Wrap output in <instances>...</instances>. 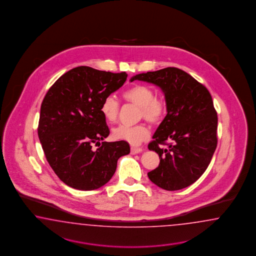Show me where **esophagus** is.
Wrapping results in <instances>:
<instances>
[{"instance_id":"34e87169","label":"esophagus","mask_w":256,"mask_h":256,"mask_svg":"<svg viewBox=\"0 0 256 256\" xmlns=\"http://www.w3.org/2000/svg\"><path fill=\"white\" fill-rule=\"evenodd\" d=\"M142 151H144L142 148H132V149H130V153H132V155L138 154V153H140V152H142Z\"/></svg>"}]
</instances>
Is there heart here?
I'll return each mask as SVG.
<instances>
[{
  "label": "heart",
  "mask_w": 256,
  "mask_h": 256,
  "mask_svg": "<svg viewBox=\"0 0 256 256\" xmlns=\"http://www.w3.org/2000/svg\"><path fill=\"white\" fill-rule=\"evenodd\" d=\"M126 102L140 108V116L144 117L151 124H156L165 114L166 106L162 100L156 98L151 88L142 84H135L126 89L122 94ZM101 112L108 123H114L119 114V103L114 96H108L102 102ZM112 136L116 140L128 142L132 146H138L149 136V130L144 124L128 126L120 124L114 128Z\"/></svg>",
  "instance_id": "obj_1"
}]
</instances>
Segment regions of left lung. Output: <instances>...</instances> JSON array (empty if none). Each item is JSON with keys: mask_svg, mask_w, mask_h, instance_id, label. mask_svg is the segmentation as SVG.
Masks as SVG:
<instances>
[{"mask_svg": "<svg viewBox=\"0 0 256 256\" xmlns=\"http://www.w3.org/2000/svg\"><path fill=\"white\" fill-rule=\"evenodd\" d=\"M130 80L152 84L165 96L167 114L148 144L160 162L148 178L166 190L194 184L208 167L217 148V112L208 90L176 68L140 73ZM166 141L170 142L167 148L158 146Z\"/></svg>", "mask_w": 256, "mask_h": 256, "instance_id": "obj_1", "label": "left lung"}]
</instances>
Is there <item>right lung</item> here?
Returning a JSON list of instances; mask_svg holds the SVG:
<instances>
[{
  "mask_svg": "<svg viewBox=\"0 0 256 256\" xmlns=\"http://www.w3.org/2000/svg\"><path fill=\"white\" fill-rule=\"evenodd\" d=\"M126 72L78 66L59 78L40 108L38 138L50 166L62 182L80 190L108 183L117 160L130 152L124 140L103 142L110 134L102 102L122 87ZM102 140L96 150L92 144Z\"/></svg>",
  "mask_w": 256,
  "mask_h": 256,
  "instance_id": "1",
  "label": "right lung"
}]
</instances>
